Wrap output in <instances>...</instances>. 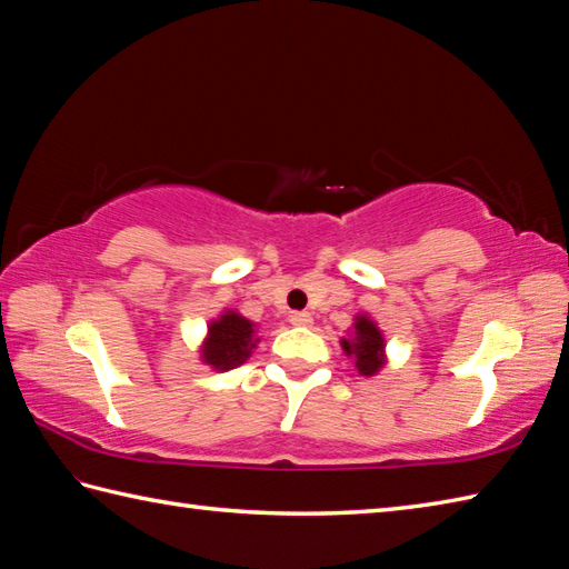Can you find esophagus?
<instances>
[{"label": "esophagus", "mask_w": 569, "mask_h": 569, "mask_svg": "<svg viewBox=\"0 0 569 569\" xmlns=\"http://www.w3.org/2000/svg\"><path fill=\"white\" fill-rule=\"evenodd\" d=\"M291 325H296V328H308V325H312V316L310 312H293Z\"/></svg>", "instance_id": "esophagus-1"}]
</instances>
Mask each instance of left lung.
Returning a JSON list of instances; mask_svg holds the SVG:
<instances>
[{"label":"left lung","instance_id":"1","mask_svg":"<svg viewBox=\"0 0 569 569\" xmlns=\"http://www.w3.org/2000/svg\"><path fill=\"white\" fill-rule=\"evenodd\" d=\"M342 352L355 361V369L361 377H377V373L389 365L386 355V335L369 312H357L352 328L340 340Z\"/></svg>","mask_w":569,"mask_h":569}]
</instances>
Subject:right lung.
<instances>
[{"label":"right lung","mask_w":569,"mask_h":569,"mask_svg":"<svg viewBox=\"0 0 569 569\" xmlns=\"http://www.w3.org/2000/svg\"><path fill=\"white\" fill-rule=\"evenodd\" d=\"M259 325L241 316L237 308H224L220 316L208 322L202 342L198 345V359L212 371H229L241 367L261 342Z\"/></svg>","instance_id":"1"}]
</instances>
